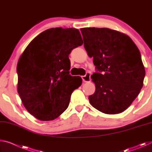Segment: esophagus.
<instances>
[{
  "label": "esophagus",
  "mask_w": 152,
  "mask_h": 152,
  "mask_svg": "<svg viewBox=\"0 0 152 152\" xmlns=\"http://www.w3.org/2000/svg\"><path fill=\"white\" fill-rule=\"evenodd\" d=\"M82 80L84 82H88L91 81V74L90 73H86V75L84 76H82Z\"/></svg>",
  "instance_id": "34e87169"
}]
</instances>
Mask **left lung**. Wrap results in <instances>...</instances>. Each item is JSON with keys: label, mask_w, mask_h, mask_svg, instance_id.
I'll return each mask as SVG.
<instances>
[{"label": "left lung", "mask_w": 152, "mask_h": 152, "mask_svg": "<svg viewBox=\"0 0 152 152\" xmlns=\"http://www.w3.org/2000/svg\"><path fill=\"white\" fill-rule=\"evenodd\" d=\"M80 31L96 70L91 76L96 90L88 96L90 103L105 114L123 112L143 85L145 70L140 50L129 36L117 31L95 27Z\"/></svg>", "instance_id": "1"}]
</instances>
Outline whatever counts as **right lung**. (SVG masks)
<instances>
[{
  "label": "right lung",
  "instance_id": "right-lung-1",
  "mask_svg": "<svg viewBox=\"0 0 152 152\" xmlns=\"http://www.w3.org/2000/svg\"><path fill=\"white\" fill-rule=\"evenodd\" d=\"M82 44L77 29L51 28L35 37L20 56L17 91L37 119L53 120L68 108L72 93L82 82L81 77L70 74L69 54Z\"/></svg>",
  "mask_w": 152,
  "mask_h": 152
}]
</instances>
